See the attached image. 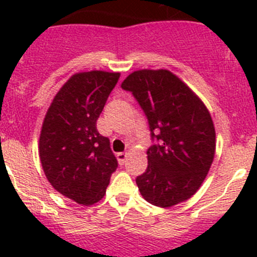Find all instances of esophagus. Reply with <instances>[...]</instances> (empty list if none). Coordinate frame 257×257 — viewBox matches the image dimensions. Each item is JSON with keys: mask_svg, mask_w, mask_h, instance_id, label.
<instances>
[{"mask_svg": "<svg viewBox=\"0 0 257 257\" xmlns=\"http://www.w3.org/2000/svg\"><path fill=\"white\" fill-rule=\"evenodd\" d=\"M117 158H118V162H119V165H124V162H126V160H127V153H118Z\"/></svg>", "mask_w": 257, "mask_h": 257, "instance_id": "esophagus-1", "label": "esophagus"}]
</instances>
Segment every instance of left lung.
<instances>
[{
  "instance_id": "left-lung-1",
  "label": "left lung",
  "mask_w": 257,
  "mask_h": 257,
  "mask_svg": "<svg viewBox=\"0 0 257 257\" xmlns=\"http://www.w3.org/2000/svg\"><path fill=\"white\" fill-rule=\"evenodd\" d=\"M121 86L139 101L158 140L147 151V171L136 179L143 198L162 208L185 202L201 188L216 152L207 106L167 69L135 70Z\"/></svg>"
}]
</instances>
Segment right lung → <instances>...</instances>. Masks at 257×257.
I'll list each match as a JSON object with an SVG mask.
<instances>
[{
  "label": "right lung",
  "mask_w": 257,
  "mask_h": 257,
  "mask_svg": "<svg viewBox=\"0 0 257 257\" xmlns=\"http://www.w3.org/2000/svg\"><path fill=\"white\" fill-rule=\"evenodd\" d=\"M118 78V72L105 70L74 73L56 92L42 122L38 154L46 179L78 205L100 201L117 169L96 121Z\"/></svg>",
  "instance_id": "1"
}]
</instances>
